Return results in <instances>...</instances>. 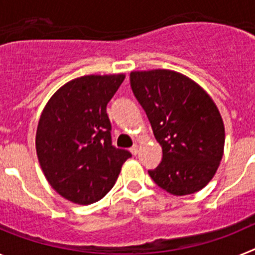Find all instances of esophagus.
<instances>
[{
	"label": "esophagus",
	"mask_w": 255,
	"mask_h": 255,
	"mask_svg": "<svg viewBox=\"0 0 255 255\" xmlns=\"http://www.w3.org/2000/svg\"><path fill=\"white\" fill-rule=\"evenodd\" d=\"M130 152H131L134 155L138 154V152H139V145H138V144H134V145H132V147L130 148Z\"/></svg>",
	"instance_id": "obj_1"
}]
</instances>
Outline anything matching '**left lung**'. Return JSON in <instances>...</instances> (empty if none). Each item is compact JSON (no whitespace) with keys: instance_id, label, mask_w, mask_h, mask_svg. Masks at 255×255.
Returning a JSON list of instances; mask_svg holds the SVG:
<instances>
[{"instance_id":"1","label":"left lung","mask_w":255,"mask_h":255,"mask_svg":"<svg viewBox=\"0 0 255 255\" xmlns=\"http://www.w3.org/2000/svg\"><path fill=\"white\" fill-rule=\"evenodd\" d=\"M132 93L147 114L162 147V161L148 173L173 195L199 191L224 155L225 126L203 88L172 70L132 71Z\"/></svg>"}]
</instances>
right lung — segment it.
<instances>
[{
    "label": "right lung",
    "mask_w": 255,
    "mask_h": 255,
    "mask_svg": "<svg viewBox=\"0 0 255 255\" xmlns=\"http://www.w3.org/2000/svg\"><path fill=\"white\" fill-rule=\"evenodd\" d=\"M125 75H87L61 87L38 123L35 148L49 185L76 204L102 199L115 185L129 150L112 145L107 103Z\"/></svg>",
    "instance_id": "right-lung-1"
}]
</instances>
